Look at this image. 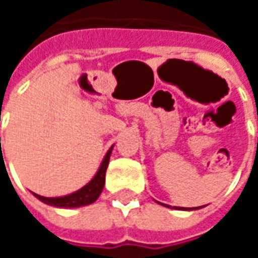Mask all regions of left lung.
I'll list each match as a JSON object with an SVG mask.
<instances>
[{"label": "left lung", "mask_w": 258, "mask_h": 258, "mask_svg": "<svg viewBox=\"0 0 258 258\" xmlns=\"http://www.w3.org/2000/svg\"><path fill=\"white\" fill-rule=\"evenodd\" d=\"M160 205H162V203H160ZM163 206H166V207H170V206H167V205H163ZM177 209H178V207H177ZM195 209H198V207H195ZM195 209H184V207H179V210H195Z\"/></svg>", "instance_id": "1"}]
</instances>
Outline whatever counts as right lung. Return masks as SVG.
Here are the masks:
<instances>
[{
  "label": "right lung",
  "mask_w": 258,
  "mask_h": 258,
  "mask_svg": "<svg viewBox=\"0 0 258 258\" xmlns=\"http://www.w3.org/2000/svg\"><path fill=\"white\" fill-rule=\"evenodd\" d=\"M113 146L107 151L105 155V159L102 160L101 167L96 171L94 178L91 179L90 182L84 185L81 189L76 190L73 194L66 195L62 198H45V196H40V195L33 194L37 199L44 202L45 205L53 206V207H62V209H69V207H81V206H87L94 203L99 195H101L103 185H105V174H106L107 164H109V159L112 155Z\"/></svg>",
  "instance_id": "right-lung-1"
}]
</instances>
